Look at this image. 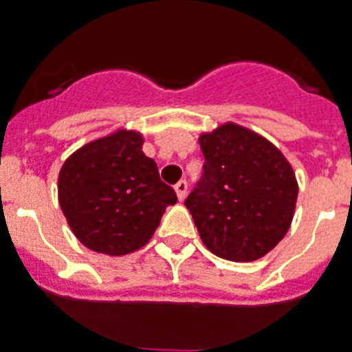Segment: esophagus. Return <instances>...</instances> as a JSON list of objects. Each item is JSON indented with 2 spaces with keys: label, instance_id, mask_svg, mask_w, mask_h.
Segmentation results:
<instances>
[{
  "label": "esophagus",
  "instance_id": "34e87169",
  "mask_svg": "<svg viewBox=\"0 0 352 352\" xmlns=\"http://www.w3.org/2000/svg\"><path fill=\"white\" fill-rule=\"evenodd\" d=\"M175 193L179 197V200H184L186 199V193H188V182L186 181H179L175 184Z\"/></svg>",
  "mask_w": 352,
  "mask_h": 352
}]
</instances>
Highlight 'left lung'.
<instances>
[{
  "label": "left lung",
  "instance_id": "obj_1",
  "mask_svg": "<svg viewBox=\"0 0 352 352\" xmlns=\"http://www.w3.org/2000/svg\"><path fill=\"white\" fill-rule=\"evenodd\" d=\"M204 173L190 209L204 245L229 261H256L290 229L297 181L290 162L256 132L234 123L200 135Z\"/></svg>",
  "mask_w": 352,
  "mask_h": 352
}]
</instances>
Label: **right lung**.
<instances>
[{
	"label": "right lung",
	"instance_id": "1",
	"mask_svg": "<svg viewBox=\"0 0 352 352\" xmlns=\"http://www.w3.org/2000/svg\"><path fill=\"white\" fill-rule=\"evenodd\" d=\"M143 135L118 131L84 144L58 173V204L73 234L94 252L125 256L150 241L175 191L143 153Z\"/></svg>",
	"mask_w": 352,
	"mask_h": 352
}]
</instances>
